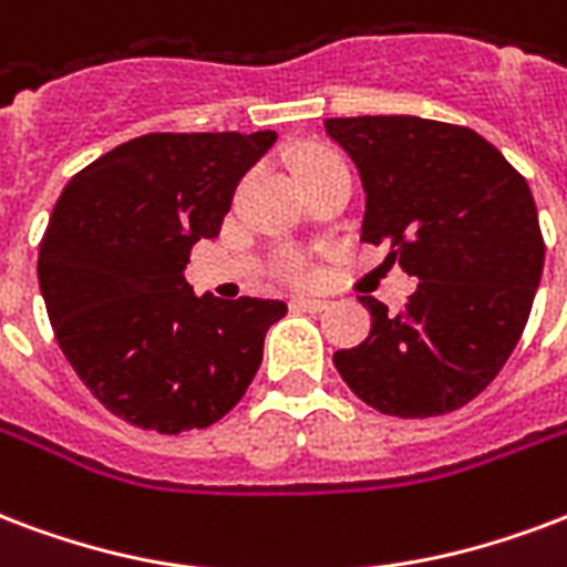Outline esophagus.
I'll return each instance as SVG.
<instances>
[{
	"instance_id": "esophagus-1",
	"label": "esophagus",
	"mask_w": 567,
	"mask_h": 567,
	"mask_svg": "<svg viewBox=\"0 0 567 567\" xmlns=\"http://www.w3.org/2000/svg\"><path fill=\"white\" fill-rule=\"evenodd\" d=\"M291 309L293 312H323V309H330V302L327 300H318V297H293L291 300Z\"/></svg>"
}]
</instances>
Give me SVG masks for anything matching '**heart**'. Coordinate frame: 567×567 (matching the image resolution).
<instances>
[{
  "label": "heart",
  "instance_id": "heart-1",
  "mask_svg": "<svg viewBox=\"0 0 567 567\" xmlns=\"http://www.w3.org/2000/svg\"><path fill=\"white\" fill-rule=\"evenodd\" d=\"M330 159H339V157H336L332 151L318 148V145H306V148H300L297 154H293L291 168H293V175H297V172H306V168L323 166V163H330ZM279 270H282V276L293 279V282H306V279L312 276L309 265H306L302 258H297V255H288Z\"/></svg>",
  "mask_w": 567,
  "mask_h": 567
}]
</instances>
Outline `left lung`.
<instances>
[{
	"mask_svg": "<svg viewBox=\"0 0 567 567\" xmlns=\"http://www.w3.org/2000/svg\"><path fill=\"white\" fill-rule=\"evenodd\" d=\"M365 189L362 240L416 276L399 315L374 297L369 339L332 353L369 408L452 413L499 374L542 282L544 240L524 175L475 130L416 118H327Z\"/></svg>",
	"mask_w": 567,
	"mask_h": 567,
	"instance_id": "8db88e82",
	"label": "left lung"
}]
</instances>
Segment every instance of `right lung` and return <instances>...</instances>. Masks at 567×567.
<instances>
[{"label":"right lung","instance_id":"obj_1","mask_svg":"<svg viewBox=\"0 0 567 567\" xmlns=\"http://www.w3.org/2000/svg\"><path fill=\"white\" fill-rule=\"evenodd\" d=\"M274 142V130L148 133L76 172L55 202L38 249L47 315L82 383L130 425H214L252 383L288 306L196 297L184 267Z\"/></svg>","mask_w":567,"mask_h":567}]
</instances>
